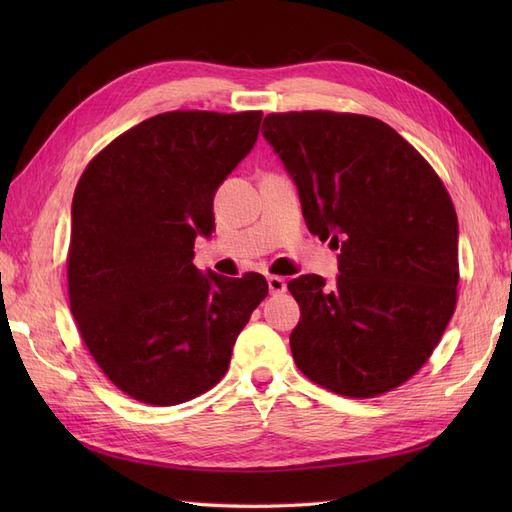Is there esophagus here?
<instances>
[{"label": "esophagus", "mask_w": 512, "mask_h": 512, "mask_svg": "<svg viewBox=\"0 0 512 512\" xmlns=\"http://www.w3.org/2000/svg\"><path fill=\"white\" fill-rule=\"evenodd\" d=\"M267 284H269L271 294H280V292H284V290H286V280H284V277L269 275V277H267Z\"/></svg>", "instance_id": "obj_1"}]
</instances>
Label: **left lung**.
I'll return each mask as SVG.
<instances>
[{
    "label": "left lung",
    "mask_w": 512,
    "mask_h": 512,
    "mask_svg": "<svg viewBox=\"0 0 512 512\" xmlns=\"http://www.w3.org/2000/svg\"><path fill=\"white\" fill-rule=\"evenodd\" d=\"M265 138L299 188L309 232L339 250V275H301L290 350L301 374L367 399L408 382L440 344L459 284L457 213L404 136L367 115L290 111Z\"/></svg>",
    "instance_id": "1"
}]
</instances>
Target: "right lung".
<instances>
[{"label": "right lung", "instance_id": "right-lung-1", "mask_svg": "<svg viewBox=\"0 0 512 512\" xmlns=\"http://www.w3.org/2000/svg\"><path fill=\"white\" fill-rule=\"evenodd\" d=\"M260 111H170L119 134L76 183L68 294L91 359L149 406L207 393L269 286L260 273L203 275L196 235L213 196L254 147Z\"/></svg>", "mask_w": 512, "mask_h": 512}]
</instances>
